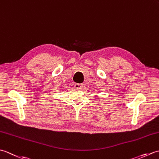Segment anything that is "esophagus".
<instances>
[{"instance_id":"esophagus-1","label":"esophagus","mask_w":159,"mask_h":159,"mask_svg":"<svg viewBox=\"0 0 159 159\" xmlns=\"http://www.w3.org/2000/svg\"><path fill=\"white\" fill-rule=\"evenodd\" d=\"M83 84H81V83H76L75 85H74V87H75V88H76V89H82V87H83Z\"/></svg>"}]
</instances>
